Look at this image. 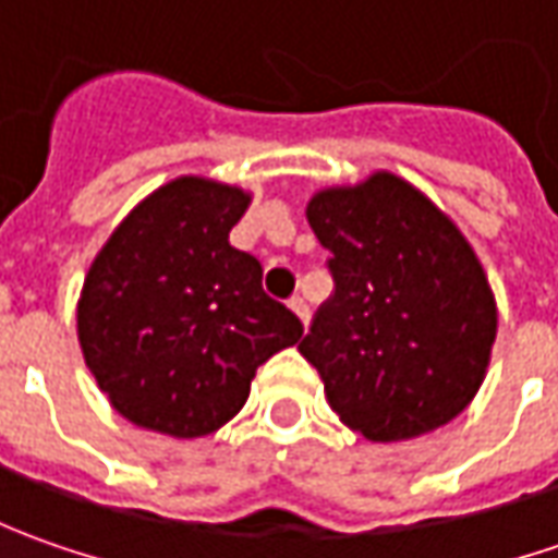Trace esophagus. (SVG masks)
<instances>
[{
    "mask_svg": "<svg viewBox=\"0 0 558 558\" xmlns=\"http://www.w3.org/2000/svg\"><path fill=\"white\" fill-rule=\"evenodd\" d=\"M289 307L301 316V323H304V326L311 323V307H307V301H304V298H291Z\"/></svg>",
    "mask_w": 558,
    "mask_h": 558,
    "instance_id": "34e87169",
    "label": "esophagus"
}]
</instances>
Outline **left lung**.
Here are the masks:
<instances>
[{
    "label": "left lung",
    "instance_id": "obj_1",
    "mask_svg": "<svg viewBox=\"0 0 558 558\" xmlns=\"http://www.w3.org/2000/svg\"><path fill=\"white\" fill-rule=\"evenodd\" d=\"M307 220L335 291L298 351L338 418L388 444L460 416L490 363L497 304L453 220L385 170L316 192Z\"/></svg>",
    "mask_w": 558,
    "mask_h": 558
}]
</instances>
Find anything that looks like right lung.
I'll list each match as a JSON object with an SVG mask.
<instances>
[{
	"mask_svg": "<svg viewBox=\"0 0 558 558\" xmlns=\"http://www.w3.org/2000/svg\"><path fill=\"white\" fill-rule=\"evenodd\" d=\"M247 204L235 185L180 177L126 214L86 272L83 360L140 428L217 432L245 407L257 366L304 335L260 286V260L229 245Z\"/></svg>",
	"mask_w": 558,
	"mask_h": 558,
	"instance_id": "right-lung-1",
	"label": "right lung"
}]
</instances>
